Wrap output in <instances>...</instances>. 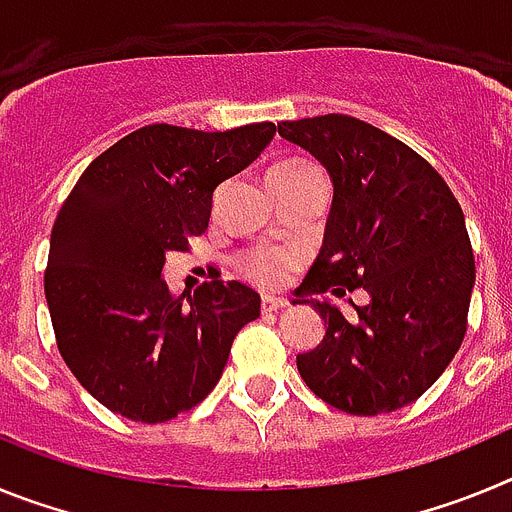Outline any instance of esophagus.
Returning a JSON list of instances; mask_svg holds the SVG:
<instances>
[{
    "label": "esophagus",
    "instance_id": "esophagus-1",
    "mask_svg": "<svg viewBox=\"0 0 512 512\" xmlns=\"http://www.w3.org/2000/svg\"><path fill=\"white\" fill-rule=\"evenodd\" d=\"M282 307H287V300H284V297H274V295L261 297V310L264 312H277L282 310Z\"/></svg>",
    "mask_w": 512,
    "mask_h": 512
}]
</instances>
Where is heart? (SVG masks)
Instances as JSON below:
<instances>
[{
    "mask_svg": "<svg viewBox=\"0 0 512 512\" xmlns=\"http://www.w3.org/2000/svg\"><path fill=\"white\" fill-rule=\"evenodd\" d=\"M315 169L312 164L305 161H287V164L274 166L271 171H282V174H300V171ZM297 253L287 251V248H256V251H248L241 259L243 274L253 279V282L266 284V287H274V284H282L284 279L295 271L297 266Z\"/></svg>",
    "mask_w": 512,
    "mask_h": 512,
    "instance_id": "obj_1",
    "label": "heart"
}]
</instances>
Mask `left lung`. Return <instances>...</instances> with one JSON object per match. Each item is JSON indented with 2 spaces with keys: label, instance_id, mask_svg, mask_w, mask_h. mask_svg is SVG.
I'll list each match as a JSON object with an SVG mask.
<instances>
[{
  "label": "left lung",
  "instance_id": "obj_1",
  "mask_svg": "<svg viewBox=\"0 0 512 512\" xmlns=\"http://www.w3.org/2000/svg\"><path fill=\"white\" fill-rule=\"evenodd\" d=\"M279 135L318 158L333 182L320 253L297 295L325 336L297 354L320 400L379 415L418 400L467 333L474 253L464 212L438 171L402 140L348 115L279 122ZM364 286L370 305L346 316L312 294Z\"/></svg>",
  "mask_w": 512,
  "mask_h": 512
}]
</instances>
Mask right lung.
Segmentation results:
<instances>
[{"mask_svg": "<svg viewBox=\"0 0 512 512\" xmlns=\"http://www.w3.org/2000/svg\"><path fill=\"white\" fill-rule=\"evenodd\" d=\"M277 133L146 125L79 176L51 233L45 300L63 361L104 408L164 423L205 400L261 297L215 282L174 297L166 256L207 230L217 184L246 169Z\"/></svg>", "mask_w": 512, "mask_h": 512, "instance_id": "right-lung-1", "label": "right lung"}]
</instances>
